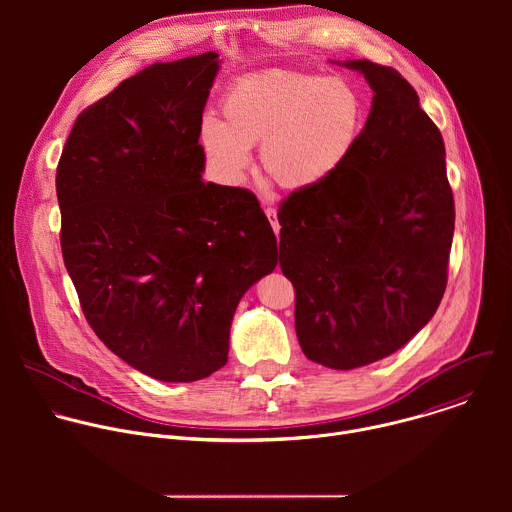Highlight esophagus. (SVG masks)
<instances>
[{
  "label": "esophagus",
  "mask_w": 512,
  "mask_h": 512,
  "mask_svg": "<svg viewBox=\"0 0 512 512\" xmlns=\"http://www.w3.org/2000/svg\"><path fill=\"white\" fill-rule=\"evenodd\" d=\"M265 214H267V218H269V223H271V227H273L275 235H279V221H277V210H275L273 206H267V208H265Z\"/></svg>",
  "instance_id": "1"
}]
</instances>
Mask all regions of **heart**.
Returning a JSON list of instances; mask_svg holds the SVG:
<instances>
[{"mask_svg": "<svg viewBox=\"0 0 512 512\" xmlns=\"http://www.w3.org/2000/svg\"><path fill=\"white\" fill-rule=\"evenodd\" d=\"M364 117L362 95L348 81L277 70L233 87L223 101V123H202V143L229 182L245 178L251 148L261 143V168L281 188L310 190L350 160Z\"/></svg>", "mask_w": 512, "mask_h": 512, "instance_id": "obj_1", "label": "heart"}]
</instances>
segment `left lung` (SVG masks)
<instances>
[{
  "label": "left lung",
  "instance_id": "obj_1",
  "mask_svg": "<svg viewBox=\"0 0 512 512\" xmlns=\"http://www.w3.org/2000/svg\"><path fill=\"white\" fill-rule=\"evenodd\" d=\"M360 72L373 105L356 150L328 182L279 204V265L296 287L304 354L350 371L405 346L448 283L454 196L440 129L391 66Z\"/></svg>",
  "mask_w": 512,
  "mask_h": 512
}]
</instances>
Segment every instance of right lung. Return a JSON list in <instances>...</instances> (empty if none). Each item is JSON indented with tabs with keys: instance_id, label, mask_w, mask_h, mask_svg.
<instances>
[{
	"instance_id": "right-lung-1",
	"label": "right lung",
	"mask_w": 512,
	"mask_h": 512,
	"mask_svg": "<svg viewBox=\"0 0 512 512\" xmlns=\"http://www.w3.org/2000/svg\"><path fill=\"white\" fill-rule=\"evenodd\" d=\"M216 52L156 62L85 109L56 170L66 271L95 334L135 371L223 369L245 291L277 267L253 192L204 182Z\"/></svg>"
}]
</instances>
